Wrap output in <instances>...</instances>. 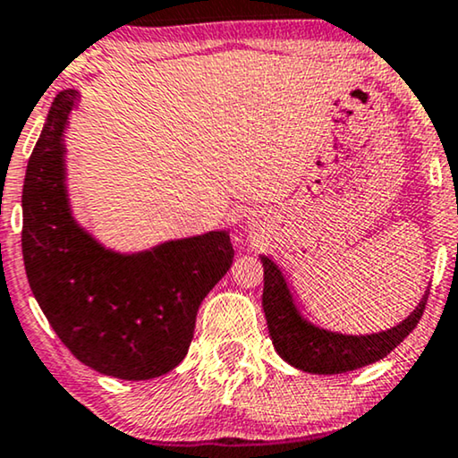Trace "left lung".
<instances>
[{
	"label": "left lung",
	"instance_id": "8db88e82",
	"mask_svg": "<svg viewBox=\"0 0 458 458\" xmlns=\"http://www.w3.org/2000/svg\"><path fill=\"white\" fill-rule=\"evenodd\" d=\"M260 262L265 268L262 309L268 335L281 359L304 373L337 375L381 360L417 327L428 302L429 290H425L415 310L394 327L375 334H342L306 318L277 262L268 254H260Z\"/></svg>",
	"mask_w": 458,
	"mask_h": 458
}]
</instances>
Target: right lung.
<instances>
[{
	"instance_id": "obj_1",
	"label": "right lung",
	"mask_w": 458,
	"mask_h": 458,
	"mask_svg": "<svg viewBox=\"0 0 458 458\" xmlns=\"http://www.w3.org/2000/svg\"><path fill=\"white\" fill-rule=\"evenodd\" d=\"M77 89L52 102L22 187V259L33 296L62 344L93 371L141 381L173 371L190 350L199 304L233 262L227 229L106 248L72 215L64 131Z\"/></svg>"
}]
</instances>
